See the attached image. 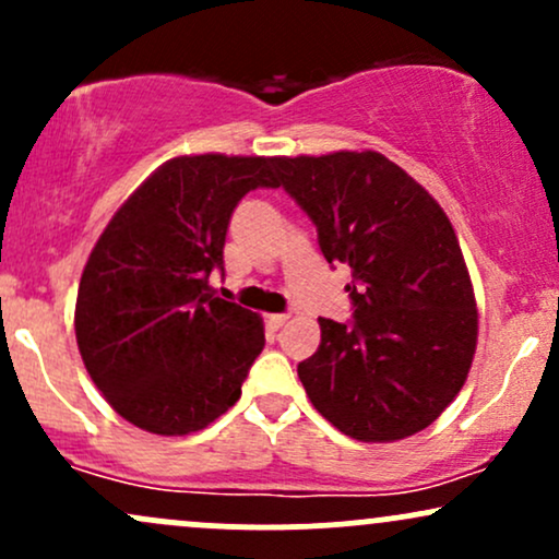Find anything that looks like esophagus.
<instances>
[{"mask_svg": "<svg viewBox=\"0 0 559 559\" xmlns=\"http://www.w3.org/2000/svg\"><path fill=\"white\" fill-rule=\"evenodd\" d=\"M286 320H288V316H284V312H281V316H267V325L278 331L281 325H286Z\"/></svg>", "mask_w": 559, "mask_h": 559, "instance_id": "esophagus-1", "label": "esophagus"}]
</instances>
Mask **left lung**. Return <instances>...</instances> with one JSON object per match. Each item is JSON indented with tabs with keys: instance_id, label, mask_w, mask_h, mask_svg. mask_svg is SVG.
<instances>
[{
	"instance_id": "1",
	"label": "left lung",
	"mask_w": 559,
	"mask_h": 559,
	"mask_svg": "<svg viewBox=\"0 0 559 559\" xmlns=\"http://www.w3.org/2000/svg\"><path fill=\"white\" fill-rule=\"evenodd\" d=\"M273 168L318 228L323 258L352 267V320L320 318L318 352L297 365L307 396L357 441L423 431L463 389L478 338L452 223L378 152L275 157Z\"/></svg>"
}]
</instances>
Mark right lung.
Here are the masks:
<instances>
[{"mask_svg":"<svg viewBox=\"0 0 559 559\" xmlns=\"http://www.w3.org/2000/svg\"><path fill=\"white\" fill-rule=\"evenodd\" d=\"M275 157H173L128 197L83 267L75 338L96 389L159 436L210 426L236 404L265 346L262 320L215 297L230 215L275 189Z\"/></svg>","mask_w":559,"mask_h":559,"instance_id":"1","label":"right lung"}]
</instances>
